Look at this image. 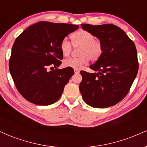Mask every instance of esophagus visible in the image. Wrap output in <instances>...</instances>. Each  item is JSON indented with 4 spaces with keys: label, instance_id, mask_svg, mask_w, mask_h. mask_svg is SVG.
I'll return each instance as SVG.
<instances>
[{
    "label": "esophagus",
    "instance_id": "obj_1",
    "mask_svg": "<svg viewBox=\"0 0 147 147\" xmlns=\"http://www.w3.org/2000/svg\"><path fill=\"white\" fill-rule=\"evenodd\" d=\"M74 71H75V74H77V73H79V70H77V69H75V70H74Z\"/></svg>",
    "mask_w": 147,
    "mask_h": 147
}]
</instances>
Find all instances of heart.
Here are the masks:
<instances>
[{
    "label": "heart",
    "mask_w": 147,
    "mask_h": 147,
    "mask_svg": "<svg viewBox=\"0 0 147 147\" xmlns=\"http://www.w3.org/2000/svg\"><path fill=\"white\" fill-rule=\"evenodd\" d=\"M72 45L75 48H80L78 58H70L63 61V65L66 68L81 69L88 63L89 60L95 61L102 56L103 45L102 42L95 39L90 32L81 30L76 32L71 36ZM72 45L67 38L61 42L60 50L64 57H68L72 52Z\"/></svg>",
    "instance_id": "1"
}]
</instances>
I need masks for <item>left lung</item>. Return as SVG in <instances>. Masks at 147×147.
Returning <instances> with one entry per match:
<instances>
[{
	"label": "left lung",
	"instance_id": "obj_1",
	"mask_svg": "<svg viewBox=\"0 0 147 147\" xmlns=\"http://www.w3.org/2000/svg\"><path fill=\"white\" fill-rule=\"evenodd\" d=\"M102 42V56L90 66L97 73L81 71L79 90L84 102L94 108L117 104L132 86L138 71L137 50L125 32L113 24H82Z\"/></svg>",
	"mask_w": 147,
	"mask_h": 147
}]
</instances>
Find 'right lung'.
<instances>
[{
	"instance_id": "obj_1",
	"label": "right lung",
	"mask_w": 147,
	"mask_h": 147,
	"mask_svg": "<svg viewBox=\"0 0 147 147\" xmlns=\"http://www.w3.org/2000/svg\"><path fill=\"white\" fill-rule=\"evenodd\" d=\"M79 25L38 22L15 40L9 59V72L18 92L28 102L48 106L57 102L74 75L73 68H58L63 55L60 44Z\"/></svg>"
}]
</instances>
